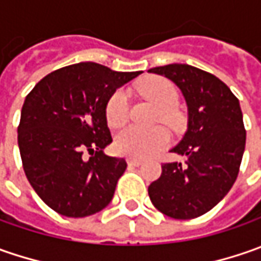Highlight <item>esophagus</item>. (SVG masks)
Segmentation results:
<instances>
[{
    "instance_id": "esophagus-1",
    "label": "esophagus",
    "mask_w": 261,
    "mask_h": 261,
    "mask_svg": "<svg viewBox=\"0 0 261 261\" xmlns=\"http://www.w3.org/2000/svg\"><path fill=\"white\" fill-rule=\"evenodd\" d=\"M127 164H129V166L138 167L142 164V160H139V158H127Z\"/></svg>"
}]
</instances>
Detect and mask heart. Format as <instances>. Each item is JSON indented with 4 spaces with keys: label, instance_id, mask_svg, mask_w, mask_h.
I'll list each match as a JSON object with an SVG mask.
<instances>
[{
    "label": "heart",
    "instance_id": "1",
    "mask_svg": "<svg viewBox=\"0 0 261 261\" xmlns=\"http://www.w3.org/2000/svg\"><path fill=\"white\" fill-rule=\"evenodd\" d=\"M138 90L156 107H160L158 119L171 127L180 125V113L175 110V106L178 103V91L170 80L164 76H146L138 84ZM127 115V94L123 90H117L106 105L107 125L110 127H120L126 123ZM168 142L170 135L167 129L161 126L154 129H139L136 126H129L116 135L115 148L120 155L144 158L161 151L168 145Z\"/></svg>",
    "mask_w": 261,
    "mask_h": 261
}]
</instances>
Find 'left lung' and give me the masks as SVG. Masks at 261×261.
I'll return each mask as SVG.
<instances>
[{
    "mask_svg": "<svg viewBox=\"0 0 261 261\" xmlns=\"http://www.w3.org/2000/svg\"><path fill=\"white\" fill-rule=\"evenodd\" d=\"M181 90L187 105V130L171 149L181 163L163 164L161 177L148 187L160 212L193 219L209 212L236 183L246 148L240 101L215 75L186 64L151 68Z\"/></svg>",
    "mask_w": 261,
    "mask_h": 261,
    "instance_id": "1",
    "label": "left lung"
}]
</instances>
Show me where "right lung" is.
Segmentation results:
<instances>
[{
	"label": "right lung",
	"instance_id": "1",
	"mask_svg": "<svg viewBox=\"0 0 261 261\" xmlns=\"http://www.w3.org/2000/svg\"><path fill=\"white\" fill-rule=\"evenodd\" d=\"M139 74L80 62L47 74L25 97L17 129L23 168L58 214L84 218L112 202L127 164L103 152L112 144L106 105Z\"/></svg>",
	"mask_w": 261,
	"mask_h": 261
}]
</instances>
